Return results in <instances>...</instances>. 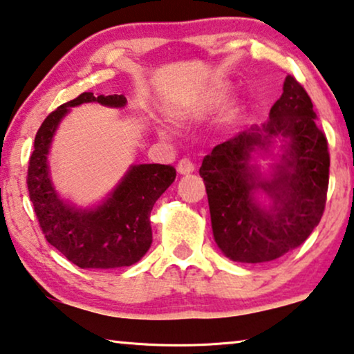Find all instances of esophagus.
Here are the masks:
<instances>
[{
	"label": "esophagus",
	"mask_w": 354,
	"mask_h": 354,
	"mask_svg": "<svg viewBox=\"0 0 354 354\" xmlns=\"http://www.w3.org/2000/svg\"><path fill=\"white\" fill-rule=\"evenodd\" d=\"M176 168L178 173H181V175H189V173H192L195 170V165L191 159H186V157H184V159L178 162Z\"/></svg>",
	"instance_id": "obj_1"
}]
</instances>
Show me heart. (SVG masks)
I'll return each mask as SVG.
<instances>
[{"instance_id":"obj_1","label":"heart","mask_w":354,"mask_h":354,"mask_svg":"<svg viewBox=\"0 0 354 354\" xmlns=\"http://www.w3.org/2000/svg\"><path fill=\"white\" fill-rule=\"evenodd\" d=\"M224 97H225V93H224L223 91H219V92H216V93L213 95V97L209 98V102H211V103H219L221 100H224Z\"/></svg>"}]
</instances>
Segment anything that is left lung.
I'll list each match as a JSON object with an SVG mask.
<instances>
[{
	"instance_id": "1",
	"label": "left lung",
	"mask_w": 354,
	"mask_h": 354,
	"mask_svg": "<svg viewBox=\"0 0 354 354\" xmlns=\"http://www.w3.org/2000/svg\"><path fill=\"white\" fill-rule=\"evenodd\" d=\"M272 136L290 140L272 182H261L247 165L249 152L263 149ZM330 157L324 131L316 125L308 93L288 76L283 93L261 129L241 131L213 147L200 167L208 194L214 240L232 261L259 263L275 261L308 239L324 213ZM262 188L274 207L262 210L252 191Z\"/></svg>"
}]
</instances>
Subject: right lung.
<instances>
[{"mask_svg":"<svg viewBox=\"0 0 354 354\" xmlns=\"http://www.w3.org/2000/svg\"><path fill=\"white\" fill-rule=\"evenodd\" d=\"M88 102L120 108L127 98L115 93L95 97L92 92H84L52 111L36 133L26 186L46 240L68 261L81 268L129 267L149 250L152 207L175 181L176 170L160 163L131 167L111 197L95 209H76L62 202L52 187L46 156L68 108Z\"/></svg>","mask_w":354,"mask_h":354,"instance_id":"add662e5","label":"right lung"}]
</instances>
